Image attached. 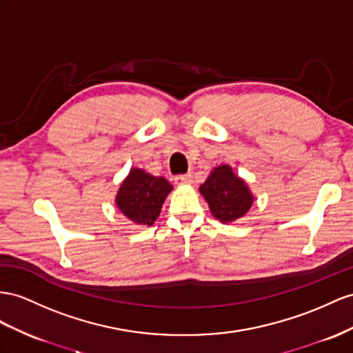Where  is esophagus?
Here are the masks:
<instances>
[{
	"label": "esophagus",
	"instance_id": "34e87169",
	"mask_svg": "<svg viewBox=\"0 0 353 353\" xmlns=\"http://www.w3.org/2000/svg\"><path fill=\"white\" fill-rule=\"evenodd\" d=\"M192 182V174H182L176 177V183L177 185H186Z\"/></svg>",
	"mask_w": 353,
	"mask_h": 353
}]
</instances>
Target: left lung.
Returning a JSON list of instances; mask_svg holds the SVG:
<instances>
[{"mask_svg":"<svg viewBox=\"0 0 353 353\" xmlns=\"http://www.w3.org/2000/svg\"><path fill=\"white\" fill-rule=\"evenodd\" d=\"M200 192L209 203L212 214L222 223L243 218L254 204V195L246 182L234 174L230 165L214 167L200 186Z\"/></svg>","mask_w":353,"mask_h":353,"instance_id":"left-lung-1","label":"left lung"}]
</instances>
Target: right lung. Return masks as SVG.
Returning <instances> with one entry per match:
<instances>
[{
  "instance_id": "right-lung-1",
  "label": "right lung",
  "mask_w": 353,
  "mask_h": 353,
  "mask_svg": "<svg viewBox=\"0 0 353 353\" xmlns=\"http://www.w3.org/2000/svg\"><path fill=\"white\" fill-rule=\"evenodd\" d=\"M173 186L164 177H155L141 168H131L116 195L119 210L139 225H152L161 213Z\"/></svg>"
}]
</instances>
